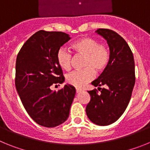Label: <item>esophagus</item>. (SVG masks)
<instances>
[{"instance_id":"34e87169","label":"esophagus","mask_w":150,"mask_h":150,"mask_svg":"<svg viewBox=\"0 0 150 150\" xmlns=\"http://www.w3.org/2000/svg\"><path fill=\"white\" fill-rule=\"evenodd\" d=\"M81 91H82V89H80V88H76V94L79 93V92H81Z\"/></svg>"}]
</instances>
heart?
Returning <instances> with one entry per match:
<instances>
[{
  "mask_svg": "<svg viewBox=\"0 0 150 150\" xmlns=\"http://www.w3.org/2000/svg\"><path fill=\"white\" fill-rule=\"evenodd\" d=\"M71 48L75 56L84 58L82 63L84 69L68 74L66 81L76 88H82L93 79L95 72L100 74L105 71L109 64L110 52L107 44L99 43L93 38L78 40L71 45ZM56 60L59 67L64 71H70L72 67V55L65 49L62 48L58 51Z\"/></svg>",
  "mask_w": 150,
  "mask_h": 150,
  "instance_id": "obj_1",
  "label": "heart"
}]
</instances>
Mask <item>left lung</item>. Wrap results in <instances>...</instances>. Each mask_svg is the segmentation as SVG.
I'll return each instance as SVG.
<instances>
[{
    "instance_id": "8db88e82",
    "label": "left lung",
    "mask_w": 150,
    "mask_h": 150,
    "mask_svg": "<svg viewBox=\"0 0 150 150\" xmlns=\"http://www.w3.org/2000/svg\"><path fill=\"white\" fill-rule=\"evenodd\" d=\"M96 32L107 40L110 59L105 71L91 83L96 88L88 91L91 99L86 112L92 122L104 126L119 120L128 107L135 83L134 60L129 46L120 34L107 28Z\"/></svg>"
}]
</instances>
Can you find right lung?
<instances>
[{
    "label": "right lung",
    "instance_id": "1",
    "mask_svg": "<svg viewBox=\"0 0 150 150\" xmlns=\"http://www.w3.org/2000/svg\"><path fill=\"white\" fill-rule=\"evenodd\" d=\"M70 39L62 31L40 30L24 43L17 55V92L30 118L42 126H58L69 116L75 88L65 85L56 91H52L50 86L64 81L56 55Z\"/></svg>",
    "mask_w": 150,
    "mask_h": 150
}]
</instances>
